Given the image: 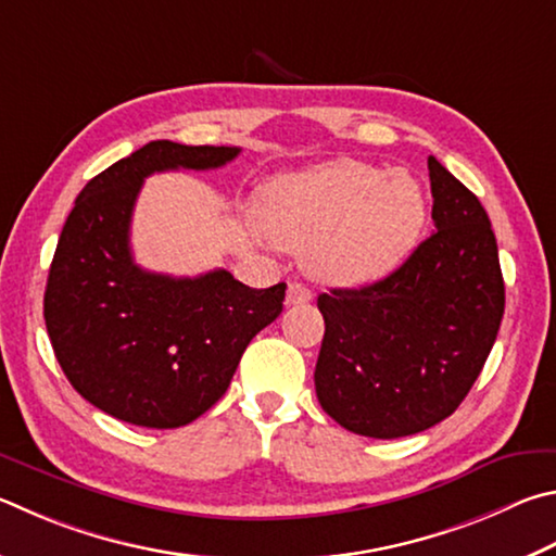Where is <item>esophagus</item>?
<instances>
[{
    "label": "esophagus",
    "mask_w": 556,
    "mask_h": 556,
    "mask_svg": "<svg viewBox=\"0 0 556 556\" xmlns=\"http://www.w3.org/2000/svg\"><path fill=\"white\" fill-rule=\"evenodd\" d=\"M311 299H313V291L306 285H301V281H291L289 289H287V304L289 306L308 304Z\"/></svg>",
    "instance_id": "34e87169"
}]
</instances>
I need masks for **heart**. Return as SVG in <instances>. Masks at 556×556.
I'll list each match as a JSON object with an SVG mask.
<instances>
[{"label": "heart", "instance_id": "heart-1", "mask_svg": "<svg viewBox=\"0 0 556 556\" xmlns=\"http://www.w3.org/2000/svg\"><path fill=\"white\" fill-rule=\"evenodd\" d=\"M255 214L275 243L304 250L316 277L367 285L399 267L416 245L426 199L406 173L330 160L267 181Z\"/></svg>", "mask_w": 556, "mask_h": 556}]
</instances>
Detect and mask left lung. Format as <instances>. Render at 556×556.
<instances>
[{
	"instance_id": "obj_1",
	"label": "left lung",
	"mask_w": 556,
	"mask_h": 556,
	"mask_svg": "<svg viewBox=\"0 0 556 556\" xmlns=\"http://www.w3.org/2000/svg\"><path fill=\"white\" fill-rule=\"evenodd\" d=\"M432 224L375 285L318 296L326 320L316 396L342 428L393 440L457 410L496 342L506 287L481 201L428 157Z\"/></svg>"
}]
</instances>
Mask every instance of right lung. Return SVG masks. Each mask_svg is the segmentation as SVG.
I'll list each match as a JSON object with an SVG mask.
<instances>
[{
    "label": "right lung",
    "mask_w": 556,
    "mask_h": 556,
    "mask_svg": "<svg viewBox=\"0 0 556 556\" xmlns=\"http://www.w3.org/2000/svg\"><path fill=\"white\" fill-rule=\"evenodd\" d=\"M240 148L153 140L79 191L48 271L50 345L79 396L140 428H179L224 396L250 340L281 313L287 285L250 289L226 269H140L130 216L143 179L216 169Z\"/></svg>",
    "instance_id": "right-lung-1"
}]
</instances>
